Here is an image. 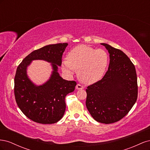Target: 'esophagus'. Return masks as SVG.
I'll use <instances>...</instances> for the list:
<instances>
[{"instance_id": "obj_1", "label": "esophagus", "mask_w": 150, "mask_h": 150, "mask_svg": "<svg viewBox=\"0 0 150 150\" xmlns=\"http://www.w3.org/2000/svg\"><path fill=\"white\" fill-rule=\"evenodd\" d=\"M76 88L77 89H84V87L83 86H81V84H78L76 85Z\"/></svg>"}]
</instances>
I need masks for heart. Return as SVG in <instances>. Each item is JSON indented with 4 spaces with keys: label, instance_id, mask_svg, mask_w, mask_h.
<instances>
[{
    "label": "heart",
    "instance_id": "1",
    "mask_svg": "<svg viewBox=\"0 0 150 150\" xmlns=\"http://www.w3.org/2000/svg\"><path fill=\"white\" fill-rule=\"evenodd\" d=\"M108 64V56L103 49H96L86 45L72 49L67 59L62 62V69L71 76L76 69L79 79L85 84H93L100 80Z\"/></svg>",
    "mask_w": 150,
    "mask_h": 150
}]
</instances>
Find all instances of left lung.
<instances>
[{
  "instance_id": "1",
  "label": "left lung",
  "mask_w": 150,
  "mask_h": 150,
  "mask_svg": "<svg viewBox=\"0 0 150 150\" xmlns=\"http://www.w3.org/2000/svg\"><path fill=\"white\" fill-rule=\"evenodd\" d=\"M110 54L108 70L102 79L86 89V105L98 122L110 124L125 116L138 97L135 67L121 50L101 44Z\"/></svg>"
}]
</instances>
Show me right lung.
Segmentation results:
<instances>
[{
	"instance_id": "obj_1",
	"label": "right lung",
	"mask_w": 150,
	"mask_h": 150,
	"mask_svg": "<svg viewBox=\"0 0 150 150\" xmlns=\"http://www.w3.org/2000/svg\"><path fill=\"white\" fill-rule=\"evenodd\" d=\"M67 43L50 44L35 50L26 56L17 68L14 78V94L18 106L24 114L34 122L52 124L59 121L66 110L65 98L73 92L74 81L63 79L58 72L62 56ZM42 60L51 63L53 71L50 79L41 85H36L28 78L27 67L32 61Z\"/></svg>"
}]
</instances>
